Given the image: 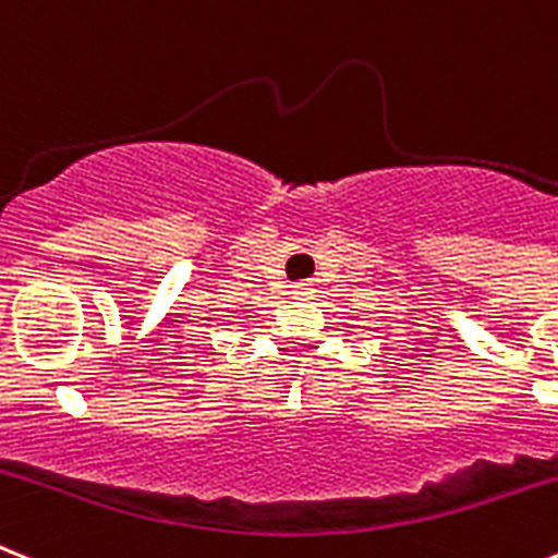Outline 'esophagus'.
Returning a JSON list of instances; mask_svg holds the SVG:
<instances>
[{
  "instance_id": "1",
  "label": "esophagus",
  "mask_w": 558,
  "mask_h": 558,
  "mask_svg": "<svg viewBox=\"0 0 558 558\" xmlns=\"http://www.w3.org/2000/svg\"><path fill=\"white\" fill-rule=\"evenodd\" d=\"M293 293H296V296H313V293H316V288H313L311 282H299L296 288H293Z\"/></svg>"
}]
</instances>
